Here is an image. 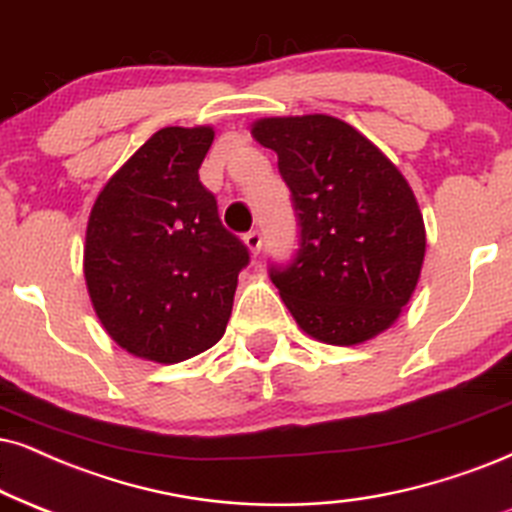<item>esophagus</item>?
<instances>
[{
  "instance_id": "obj_1",
  "label": "esophagus",
  "mask_w": 512,
  "mask_h": 512,
  "mask_svg": "<svg viewBox=\"0 0 512 512\" xmlns=\"http://www.w3.org/2000/svg\"><path fill=\"white\" fill-rule=\"evenodd\" d=\"M244 244H246V249L251 251V254H258V251H261V246H263V237H261V232H246L244 235Z\"/></svg>"
}]
</instances>
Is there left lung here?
Returning <instances> with one entry per match:
<instances>
[{"label":"left lung","instance_id":"1","mask_svg":"<svg viewBox=\"0 0 512 512\" xmlns=\"http://www.w3.org/2000/svg\"><path fill=\"white\" fill-rule=\"evenodd\" d=\"M258 144L277 154L301 242L270 280L296 325L334 346L363 344L394 325L418 287L425 223L401 170L339 118H261Z\"/></svg>","mask_w":512,"mask_h":512}]
</instances>
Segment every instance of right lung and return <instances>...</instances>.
<instances>
[{"instance_id": "add662e5", "label": "right lung", "mask_w": 512, "mask_h": 512, "mask_svg": "<svg viewBox=\"0 0 512 512\" xmlns=\"http://www.w3.org/2000/svg\"><path fill=\"white\" fill-rule=\"evenodd\" d=\"M211 125L149 137L94 201L87 292L109 337L132 356L180 363L225 334L249 249L227 232L199 168Z\"/></svg>"}]
</instances>
